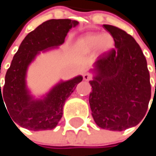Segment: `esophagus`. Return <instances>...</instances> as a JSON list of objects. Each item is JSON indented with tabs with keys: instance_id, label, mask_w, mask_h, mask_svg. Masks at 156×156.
<instances>
[{
	"instance_id": "1",
	"label": "esophagus",
	"mask_w": 156,
	"mask_h": 156,
	"mask_svg": "<svg viewBox=\"0 0 156 156\" xmlns=\"http://www.w3.org/2000/svg\"><path fill=\"white\" fill-rule=\"evenodd\" d=\"M83 78H84L85 81H89V80H91L92 76H91L88 72H86V73H84V75H83Z\"/></svg>"
}]
</instances>
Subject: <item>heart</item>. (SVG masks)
Masks as SVG:
<instances>
[{"mask_svg": "<svg viewBox=\"0 0 156 156\" xmlns=\"http://www.w3.org/2000/svg\"><path fill=\"white\" fill-rule=\"evenodd\" d=\"M114 44L113 37L108 33H91L78 41V47L85 52H91L98 48L100 53H106L114 47Z\"/></svg>", "mask_w": 156, "mask_h": 156, "instance_id": "heart-1", "label": "heart"}]
</instances>
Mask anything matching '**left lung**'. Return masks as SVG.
Masks as SVG:
<instances>
[{
	"instance_id": "obj_1",
	"label": "left lung",
	"mask_w": 156,
	"mask_h": 156,
	"mask_svg": "<svg viewBox=\"0 0 156 156\" xmlns=\"http://www.w3.org/2000/svg\"><path fill=\"white\" fill-rule=\"evenodd\" d=\"M115 48L99 57L91 72L89 105L96 124L110 131L136 126L144 118L151 98L145 57L136 40L123 30L104 25Z\"/></svg>"
}]
</instances>
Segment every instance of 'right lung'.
I'll use <instances>...</instances> for the list:
<instances>
[{
	"label": "right lung",
	"instance_id": "right-lung-1",
	"mask_svg": "<svg viewBox=\"0 0 156 156\" xmlns=\"http://www.w3.org/2000/svg\"><path fill=\"white\" fill-rule=\"evenodd\" d=\"M78 24V21L69 19L49 20L30 32L20 43L6 72L2 91L0 86V109L2 104L5 107V103L15 126L32 131L57 126L62 117L65 101L83 77L61 80L42 98H35L27 87V70L41 51L62 45L69 30Z\"/></svg>",
	"mask_w": 156,
	"mask_h": 156
}]
</instances>
